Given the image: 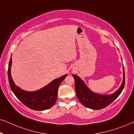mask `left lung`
I'll use <instances>...</instances> for the list:
<instances>
[{"instance_id":"8db88e82","label":"left lung","mask_w":134,"mask_h":134,"mask_svg":"<svg viewBox=\"0 0 134 134\" xmlns=\"http://www.w3.org/2000/svg\"><path fill=\"white\" fill-rule=\"evenodd\" d=\"M123 66V81L120 88L110 95H100L93 93L88 88L84 82L79 77L73 74L77 98L84 106L93 110L104 109L114 101L122 92L125 85V74Z\"/></svg>"}]
</instances>
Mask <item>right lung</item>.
I'll use <instances>...</instances> for the list:
<instances>
[{
    "label": "right lung",
    "instance_id": "1",
    "mask_svg": "<svg viewBox=\"0 0 134 134\" xmlns=\"http://www.w3.org/2000/svg\"><path fill=\"white\" fill-rule=\"evenodd\" d=\"M12 62L11 57L8 65V77L11 90L16 98L26 107L34 110H44L53 107L57 99L58 87L67 75L54 80L40 90L29 92L19 88L14 83L11 76Z\"/></svg>",
    "mask_w": 134,
    "mask_h": 134
}]
</instances>
